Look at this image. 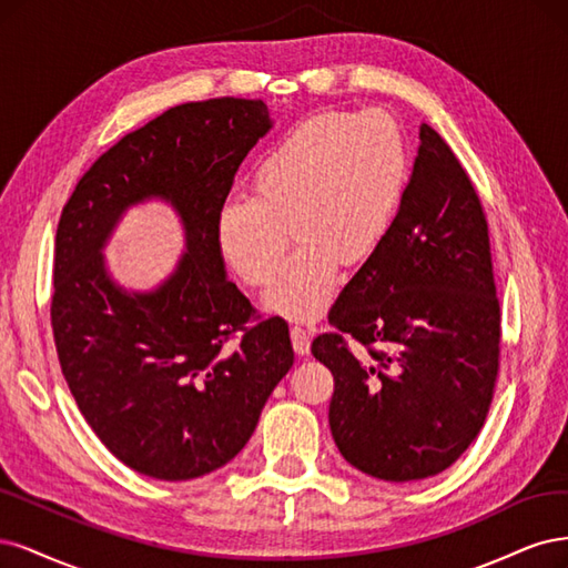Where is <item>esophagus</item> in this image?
Wrapping results in <instances>:
<instances>
[{
	"instance_id": "1",
	"label": "esophagus",
	"mask_w": 568,
	"mask_h": 568,
	"mask_svg": "<svg viewBox=\"0 0 568 568\" xmlns=\"http://www.w3.org/2000/svg\"><path fill=\"white\" fill-rule=\"evenodd\" d=\"M290 337H292V349H295L300 356H306L311 349V339H308V331L302 325H292L290 327Z\"/></svg>"
}]
</instances>
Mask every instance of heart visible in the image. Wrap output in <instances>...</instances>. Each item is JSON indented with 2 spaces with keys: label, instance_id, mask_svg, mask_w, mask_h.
<instances>
[{
  "label": "heart",
  "instance_id": "b5f03b06",
  "mask_svg": "<svg viewBox=\"0 0 568 568\" xmlns=\"http://www.w3.org/2000/svg\"><path fill=\"white\" fill-rule=\"evenodd\" d=\"M252 195L216 214V243L247 285H266L292 241L300 247L264 295L287 318H314L339 287V264L363 266L389 235L408 186V145L382 111L316 113L257 158Z\"/></svg>",
  "mask_w": 568,
  "mask_h": 568
}]
</instances>
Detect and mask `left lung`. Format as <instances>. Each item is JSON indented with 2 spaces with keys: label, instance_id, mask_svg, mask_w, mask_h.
<instances>
[{
  "label": "left lung",
  "instance_id": "1",
  "mask_svg": "<svg viewBox=\"0 0 568 568\" xmlns=\"http://www.w3.org/2000/svg\"><path fill=\"white\" fill-rule=\"evenodd\" d=\"M311 344L335 377L344 460L384 481L450 467L481 432L500 368L488 222L460 160L429 124L394 226L344 285ZM365 355L354 357L348 337Z\"/></svg>",
  "mask_w": 568,
  "mask_h": 568
}]
</instances>
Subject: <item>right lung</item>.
<instances>
[{
  "label": "right lung",
  "mask_w": 568,
  "mask_h": 568,
  "mask_svg": "<svg viewBox=\"0 0 568 568\" xmlns=\"http://www.w3.org/2000/svg\"><path fill=\"white\" fill-rule=\"evenodd\" d=\"M268 130L262 99L174 105L91 164L61 212L51 295L61 371L103 446L145 477L186 481L231 463L295 361L287 323L257 316L216 243L233 176ZM145 196L175 205L187 254L158 291L126 293L100 247Z\"/></svg>",
  "instance_id": "obj_1"
}]
</instances>
